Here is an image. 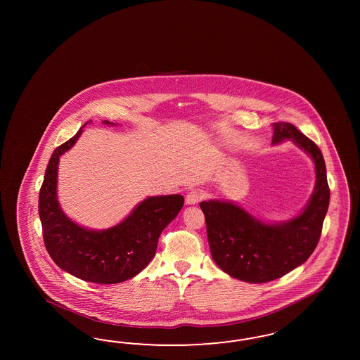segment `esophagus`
<instances>
[{"label": "esophagus", "mask_w": 360, "mask_h": 360, "mask_svg": "<svg viewBox=\"0 0 360 360\" xmlns=\"http://www.w3.org/2000/svg\"><path fill=\"white\" fill-rule=\"evenodd\" d=\"M200 198H202V194L198 190H191L186 196V205L187 206H195V205L199 203Z\"/></svg>", "instance_id": "esophagus-1"}]
</instances>
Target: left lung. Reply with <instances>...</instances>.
Returning a JSON list of instances; mask_svg holds the SVG:
<instances>
[{
	"label": "left lung",
	"instance_id": "8db88e82",
	"mask_svg": "<svg viewBox=\"0 0 360 360\" xmlns=\"http://www.w3.org/2000/svg\"><path fill=\"white\" fill-rule=\"evenodd\" d=\"M272 145L292 141L314 164L316 185L305 207L295 217L271 221L232 200L200 202L214 262L231 277L262 283L292 272L310 257L321 238L330 188L326 165L316 143L289 122H273Z\"/></svg>",
	"mask_w": 360,
	"mask_h": 360
}]
</instances>
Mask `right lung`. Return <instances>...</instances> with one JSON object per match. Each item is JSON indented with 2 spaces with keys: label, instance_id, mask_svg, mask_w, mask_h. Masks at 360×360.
Wrapping results in <instances>:
<instances>
[{
  "label": "right lung",
  "instance_id": "obj_1",
  "mask_svg": "<svg viewBox=\"0 0 360 360\" xmlns=\"http://www.w3.org/2000/svg\"><path fill=\"white\" fill-rule=\"evenodd\" d=\"M103 124L119 125L107 120ZM86 125L55 149L47 165L38 208L44 245L59 268L83 281L122 283L152 262L161 232L184 207V196H148L120 223L105 229H87L65 215L58 200L59 161L77 143Z\"/></svg>",
  "mask_w": 360,
  "mask_h": 360
}]
</instances>
